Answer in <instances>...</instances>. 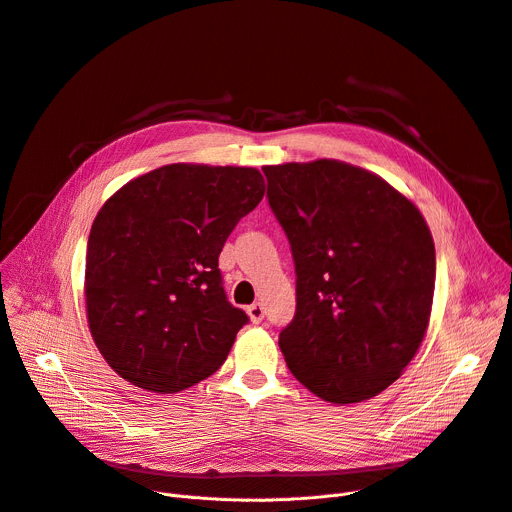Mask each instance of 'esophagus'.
<instances>
[{
  "label": "esophagus",
  "instance_id": "esophagus-1",
  "mask_svg": "<svg viewBox=\"0 0 512 512\" xmlns=\"http://www.w3.org/2000/svg\"><path fill=\"white\" fill-rule=\"evenodd\" d=\"M247 314H249V318H251V322L253 324H259L263 318H265V308H263V304H251L249 308H247Z\"/></svg>",
  "mask_w": 512,
  "mask_h": 512
}]
</instances>
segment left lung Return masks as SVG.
Instances as JSON below:
<instances>
[{"instance_id": "1", "label": "left lung", "mask_w": 512, "mask_h": 512, "mask_svg": "<svg viewBox=\"0 0 512 512\" xmlns=\"http://www.w3.org/2000/svg\"><path fill=\"white\" fill-rule=\"evenodd\" d=\"M267 200L296 265L287 367L330 403L385 391L431 314L435 247L421 212L383 178L336 160L265 166Z\"/></svg>"}]
</instances>
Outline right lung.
Returning a JSON list of instances; mask_svg holds the SVG:
<instances>
[{
  "label": "right lung",
  "mask_w": 512,
  "mask_h": 512,
  "mask_svg": "<svg viewBox=\"0 0 512 512\" xmlns=\"http://www.w3.org/2000/svg\"><path fill=\"white\" fill-rule=\"evenodd\" d=\"M255 168L170 164L117 190L87 243L93 340L135 387L184 391L221 369L249 316L225 294V241L263 198Z\"/></svg>",
  "instance_id": "1"
}]
</instances>
